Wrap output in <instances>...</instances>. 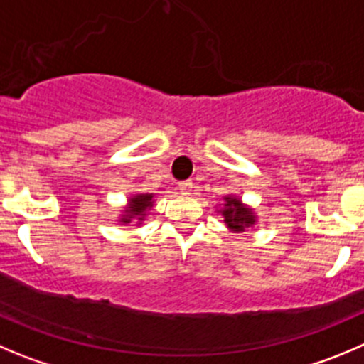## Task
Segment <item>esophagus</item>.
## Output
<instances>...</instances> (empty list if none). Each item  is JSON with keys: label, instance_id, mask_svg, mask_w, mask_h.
I'll list each match as a JSON object with an SVG mask.
<instances>
[{"label": "esophagus", "instance_id": "1", "mask_svg": "<svg viewBox=\"0 0 364 364\" xmlns=\"http://www.w3.org/2000/svg\"><path fill=\"white\" fill-rule=\"evenodd\" d=\"M193 189V182L191 180H186V182H178V191L182 193V195H189Z\"/></svg>", "mask_w": 364, "mask_h": 364}]
</instances>
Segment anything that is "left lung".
Instances as JSON below:
<instances>
[{"label": "left lung", "mask_w": 364, "mask_h": 364, "mask_svg": "<svg viewBox=\"0 0 364 364\" xmlns=\"http://www.w3.org/2000/svg\"><path fill=\"white\" fill-rule=\"evenodd\" d=\"M218 214L223 216L225 225L232 234H241L257 223V214L250 205L243 203L237 195H225L218 203Z\"/></svg>", "instance_id": "left-lung-1"}]
</instances>
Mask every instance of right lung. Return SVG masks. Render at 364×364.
Listing matches in <instances>:
<instances>
[{"mask_svg": "<svg viewBox=\"0 0 364 364\" xmlns=\"http://www.w3.org/2000/svg\"><path fill=\"white\" fill-rule=\"evenodd\" d=\"M154 193H136V195H130L117 221L121 225H130L132 221H136L137 227H141L148 214H150V209L154 207Z\"/></svg>", "mask_w": 364, "mask_h": 364, "instance_id": "1", "label": "right lung"}]
</instances>
